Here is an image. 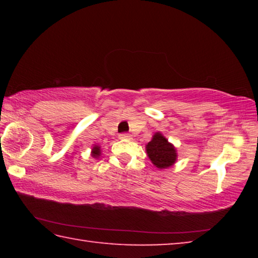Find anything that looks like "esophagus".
<instances>
[{
  "mask_svg": "<svg viewBox=\"0 0 258 258\" xmlns=\"http://www.w3.org/2000/svg\"><path fill=\"white\" fill-rule=\"evenodd\" d=\"M119 139L121 140H130L131 139V135L127 133H121L119 134Z\"/></svg>",
  "mask_w": 258,
  "mask_h": 258,
  "instance_id": "34e87169",
  "label": "esophagus"
}]
</instances>
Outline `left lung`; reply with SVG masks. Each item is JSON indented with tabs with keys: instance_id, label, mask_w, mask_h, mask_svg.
<instances>
[{
	"instance_id": "8db88e82",
	"label": "left lung",
	"mask_w": 258,
	"mask_h": 258,
	"mask_svg": "<svg viewBox=\"0 0 258 258\" xmlns=\"http://www.w3.org/2000/svg\"><path fill=\"white\" fill-rule=\"evenodd\" d=\"M146 150L151 163L160 169L171 167L177 158L175 147L159 132L155 133L151 141L148 142Z\"/></svg>"
}]
</instances>
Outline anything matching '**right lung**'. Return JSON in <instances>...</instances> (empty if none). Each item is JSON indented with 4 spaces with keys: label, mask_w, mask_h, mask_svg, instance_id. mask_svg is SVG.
<instances>
[{
    "label": "right lung",
    "mask_w": 258,
    "mask_h": 258,
    "mask_svg": "<svg viewBox=\"0 0 258 258\" xmlns=\"http://www.w3.org/2000/svg\"><path fill=\"white\" fill-rule=\"evenodd\" d=\"M100 155H101V149H100V147L94 146L92 148V157H94V158H98Z\"/></svg>",
    "instance_id": "right-lung-1"
}]
</instances>
